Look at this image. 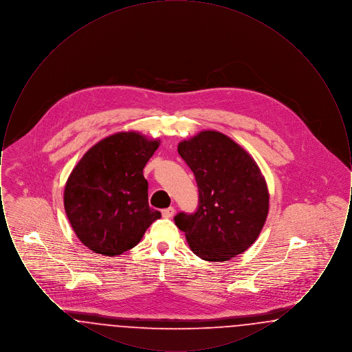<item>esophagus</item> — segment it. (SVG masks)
Instances as JSON below:
<instances>
[{"label":"esophagus","mask_w":352,"mask_h":352,"mask_svg":"<svg viewBox=\"0 0 352 352\" xmlns=\"http://www.w3.org/2000/svg\"><path fill=\"white\" fill-rule=\"evenodd\" d=\"M174 214H175V208L174 207H168V208L162 210V217L164 218H173Z\"/></svg>","instance_id":"esophagus-1"}]
</instances>
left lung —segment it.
<instances>
[{
  "label": "left lung",
  "instance_id": "obj_1",
  "mask_svg": "<svg viewBox=\"0 0 352 352\" xmlns=\"http://www.w3.org/2000/svg\"><path fill=\"white\" fill-rule=\"evenodd\" d=\"M178 153L195 175L199 204L174 220L198 257L228 261L247 251L261 232L269 211L268 187L251 155L217 131L179 142Z\"/></svg>",
  "mask_w": 352,
  "mask_h": 352
}]
</instances>
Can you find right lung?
Returning <instances> with one entry per match:
<instances>
[{"label": "right lung", "mask_w": 352, "mask_h": 352, "mask_svg": "<svg viewBox=\"0 0 352 352\" xmlns=\"http://www.w3.org/2000/svg\"><path fill=\"white\" fill-rule=\"evenodd\" d=\"M160 140L137 132L102 138L82 157L65 187V210L78 239L102 256L135 247L161 212L149 207L142 170Z\"/></svg>", "instance_id": "right-lung-1"}]
</instances>
